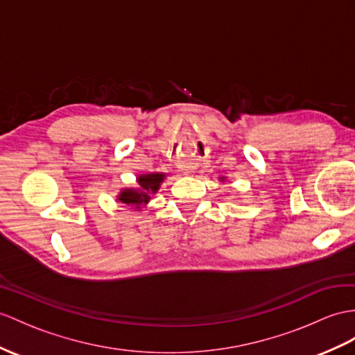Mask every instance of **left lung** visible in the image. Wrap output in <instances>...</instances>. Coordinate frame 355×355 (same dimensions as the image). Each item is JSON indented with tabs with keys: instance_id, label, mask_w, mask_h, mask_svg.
I'll list each match as a JSON object with an SVG mask.
<instances>
[{
	"instance_id": "left-lung-1",
	"label": "left lung",
	"mask_w": 355,
	"mask_h": 355,
	"mask_svg": "<svg viewBox=\"0 0 355 355\" xmlns=\"http://www.w3.org/2000/svg\"><path fill=\"white\" fill-rule=\"evenodd\" d=\"M221 180H223V178H221Z\"/></svg>"
}]
</instances>
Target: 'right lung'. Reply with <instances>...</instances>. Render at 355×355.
<instances>
[{"instance_id":"obj_1","label":"right lung","mask_w":355,"mask_h":355,"mask_svg":"<svg viewBox=\"0 0 355 355\" xmlns=\"http://www.w3.org/2000/svg\"><path fill=\"white\" fill-rule=\"evenodd\" d=\"M166 175L164 173H149V175H140L137 178L138 188H125L117 196L120 203L128 206H134L135 209H140L141 206L148 205L150 196L159 189Z\"/></svg>"}]
</instances>
